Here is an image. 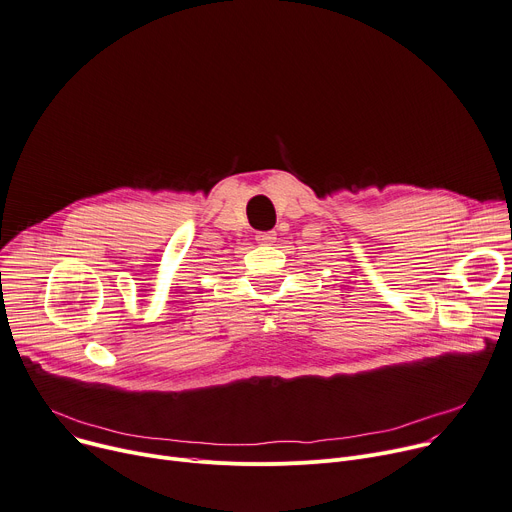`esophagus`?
Returning <instances> with one entry per match:
<instances>
[{
	"label": "esophagus",
	"mask_w": 512,
	"mask_h": 512,
	"mask_svg": "<svg viewBox=\"0 0 512 512\" xmlns=\"http://www.w3.org/2000/svg\"><path fill=\"white\" fill-rule=\"evenodd\" d=\"M255 239H257V243H261V245H273V243H275V232H273V230L257 232Z\"/></svg>",
	"instance_id": "esophagus-1"
}]
</instances>
